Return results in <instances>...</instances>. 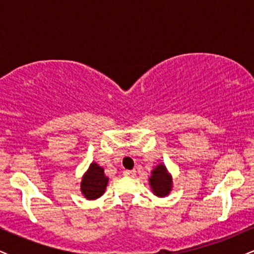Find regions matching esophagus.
<instances>
[{
    "label": "esophagus",
    "mask_w": 254,
    "mask_h": 254,
    "mask_svg": "<svg viewBox=\"0 0 254 254\" xmlns=\"http://www.w3.org/2000/svg\"><path fill=\"white\" fill-rule=\"evenodd\" d=\"M123 174H124V176L125 177H131V178H132V177H135L136 176V171H124L123 172Z\"/></svg>",
    "instance_id": "obj_1"
}]
</instances>
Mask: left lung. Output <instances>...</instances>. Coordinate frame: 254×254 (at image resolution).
I'll list each match as a JSON object with an SVG mask.
<instances>
[{
	"instance_id": "left-lung-1",
	"label": "left lung",
	"mask_w": 254,
	"mask_h": 254,
	"mask_svg": "<svg viewBox=\"0 0 254 254\" xmlns=\"http://www.w3.org/2000/svg\"><path fill=\"white\" fill-rule=\"evenodd\" d=\"M149 184L156 196L165 197L170 193L172 190V178L164 165H159L154 168L149 178Z\"/></svg>"
}]
</instances>
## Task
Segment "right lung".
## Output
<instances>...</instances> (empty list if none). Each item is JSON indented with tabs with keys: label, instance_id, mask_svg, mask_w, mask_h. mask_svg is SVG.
Listing matches in <instances>:
<instances>
[{
	"label": "right lung",
	"instance_id": "obj_1",
	"mask_svg": "<svg viewBox=\"0 0 254 254\" xmlns=\"http://www.w3.org/2000/svg\"><path fill=\"white\" fill-rule=\"evenodd\" d=\"M107 183L109 178L105 176L104 168L93 162L82 178L81 192L87 199H97L104 194Z\"/></svg>",
	"mask_w": 254,
	"mask_h": 254
}]
</instances>
